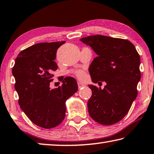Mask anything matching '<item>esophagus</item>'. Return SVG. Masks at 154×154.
I'll return each instance as SVG.
<instances>
[{
    "label": "esophagus",
    "instance_id": "obj_1",
    "mask_svg": "<svg viewBox=\"0 0 154 154\" xmlns=\"http://www.w3.org/2000/svg\"><path fill=\"white\" fill-rule=\"evenodd\" d=\"M77 85H78V88H79V89H80V88H83V87H84L85 86V85L84 84H82V83H81V82H77Z\"/></svg>",
    "mask_w": 154,
    "mask_h": 154
}]
</instances>
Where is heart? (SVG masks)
<instances>
[{
	"mask_svg": "<svg viewBox=\"0 0 154 154\" xmlns=\"http://www.w3.org/2000/svg\"><path fill=\"white\" fill-rule=\"evenodd\" d=\"M75 74L76 75V76L77 77L80 78V79H82V78L84 77V72L82 70H76V71H75Z\"/></svg>",
	"mask_w": 154,
	"mask_h": 154,
	"instance_id": "b5f03b06",
	"label": "heart"
}]
</instances>
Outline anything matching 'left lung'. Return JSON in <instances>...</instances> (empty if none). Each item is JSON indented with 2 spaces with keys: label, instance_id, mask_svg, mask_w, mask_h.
Returning <instances> with one entry per match:
<instances>
[{
  "label": "left lung",
  "instance_id": "8db88e82",
  "mask_svg": "<svg viewBox=\"0 0 154 154\" xmlns=\"http://www.w3.org/2000/svg\"><path fill=\"white\" fill-rule=\"evenodd\" d=\"M80 41L97 55L88 69L92 82L106 83L103 89L88 85L92 90L88 102L89 114L99 124L113 125L128 114L137 97L140 55L133 44L124 39L95 35Z\"/></svg>",
  "mask_w": 154,
  "mask_h": 154
}]
</instances>
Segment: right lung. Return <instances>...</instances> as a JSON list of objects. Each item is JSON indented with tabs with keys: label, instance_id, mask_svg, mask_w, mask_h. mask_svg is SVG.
Listing matches in <instances>:
<instances>
[{
	"label": "right lung",
	"instance_id": "1",
	"mask_svg": "<svg viewBox=\"0 0 154 154\" xmlns=\"http://www.w3.org/2000/svg\"><path fill=\"white\" fill-rule=\"evenodd\" d=\"M65 41L42 42L25 48L17 56L12 69L18 103L34 124L45 129L59 125L65 118L66 101L77 91L75 79L66 77L62 85L51 89L57 50Z\"/></svg>",
	"mask_w": 154,
	"mask_h": 154
}]
</instances>
